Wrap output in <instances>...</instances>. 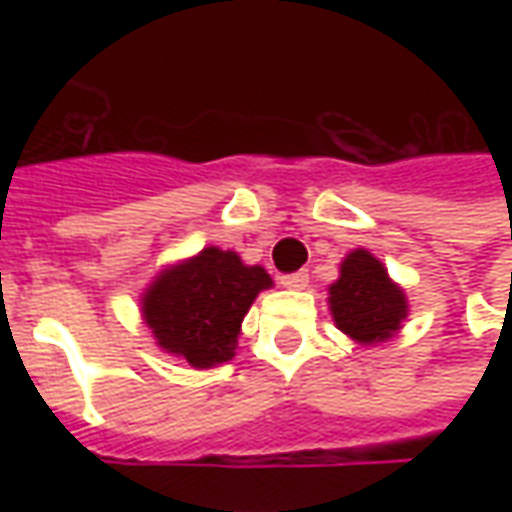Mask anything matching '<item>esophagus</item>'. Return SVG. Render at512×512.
<instances>
[{
    "mask_svg": "<svg viewBox=\"0 0 512 512\" xmlns=\"http://www.w3.org/2000/svg\"><path fill=\"white\" fill-rule=\"evenodd\" d=\"M279 282H282V285L290 290H301L310 285V274H307V271H293V274H285V277L279 279Z\"/></svg>",
    "mask_w": 512,
    "mask_h": 512,
    "instance_id": "1",
    "label": "esophagus"
}]
</instances>
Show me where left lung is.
<instances>
[{
    "mask_svg": "<svg viewBox=\"0 0 512 512\" xmlns=\"http://www.w3.org/2000/svg\"><path fill=\"white\" fill-rule=\"evenodd\" d=\"M329 304L337 329L356 343H381L406 318V296L376 257L356 249L340 266V279L329 288Z\"/></svg>",
    "mask_w": 512,
    "mask_h": 512,
    "instance_id": "left-lung-1",
    "label": "left lung"
}]
</instances>
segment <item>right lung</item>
<instances>
[{
  "label": "right lung",
  "instance_id": "add662e5",
  "mask_svg": "<svg viewBox=\"0 0 512 512\" xmlns=\"http://www.w3.org/2000/svg\"><path fill=\"white\" fill-rule=\"evenodd\" d=\"M266 288V268L244 266L235 252L208 246L164 271L145 293L142 312L164 351L191 367H213L233 356L246 310Z\"/></svg>",
  "mask_w": 512,
  "mask_h": 512
}]
</instances>
